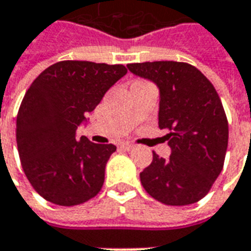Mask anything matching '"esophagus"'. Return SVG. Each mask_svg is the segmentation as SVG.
Here are the masks:
<instances>
[{
  "mask_svg": "<svg viewBox=\"0 0 251 251\" xmlns=\"http://www.w3.org/2000/svg\"><path fill=\"white\" fill-rule=\"evenodd\" d=\"M120 148H123V150H126V151H132L133 146H131V144H127V143H122L120 144Z\"/></svg>",
  "mask_w": 251,
  "mask_h": 251,
  "instance_id": "1",
  "label": "esophagus"
}]
</instances>
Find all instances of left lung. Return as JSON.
I'll use <instances>...</instances> for the list:
<instances>
[{
    "label": "left lung",
    "mask_w": 251,
    "mask_h": 251,
    "mask_svg": "<svg viewBox=\"0 0 251 251\" xmlns=\"http://www.w3.org/2000/svg\"><path fill=\"white\" fill-rule=\"evenodd\" d=\"M129 72L159 89V127L171 148L170 158L152 153L140 182L152 198L187 206L210 191L222 171L228 126L218 93L197 68L176 61L128 64Z\"/></svg>",
    "instance_id": "1"
}]
</instances>
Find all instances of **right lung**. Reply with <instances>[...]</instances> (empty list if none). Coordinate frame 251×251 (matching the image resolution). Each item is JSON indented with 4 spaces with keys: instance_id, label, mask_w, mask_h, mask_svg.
<instances>
[{
    "instance_id": "right-lung-1",
    "label": "right lung",
    "mask_w": 251,
    "mask_h": 251,
    "mask_svg": "<svg viewBox=\"0 0 251 251\" xmlns=\"http://www.w3.org/2000/svg\"><path fill=\"white\" fill-rule=\"evenodd\" d=\"M127 73L124 65L60 61L25 93L17 115V148L26 178L44 199L60 206L87 202L101 190L113 144H96L77 128Z\"/></svg>"
}]
</instances>
